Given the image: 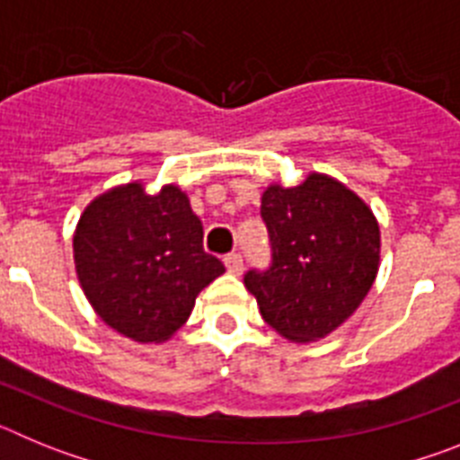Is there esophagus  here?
<instances>
[{
    "label": "esophagus",
    "instance_id": "1",
    "mask_svg": "<svg viewBox=\"0 0 460 460\" xmlns=\"http://www.w3.org/2000/svg\"><path fill=\"white\" fill-rule=\"evenodd\" d=\"M226 267H227V271H230V274H234V276L242 274V271H243L242 255H239V253L226 255Z\"/></svg>",
    "mask_w": 460,
    "mask_h": 460
}]
</instances>
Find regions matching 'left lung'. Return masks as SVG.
Segmentation results:
<instances>
[{"instance_id": "8db88e82", "label": "left lung", "mask_w": 460, "mask_h": 460, "mask_svg": "<svg viewBox=\"0 0 460 460\" xmlns=\"http://www.w3.org/2000/svg\"><path fill=\"white\" fill-rule=\"evenodd\" d=\"M271 267L243 286L265 323L292 343L339 329L367 299L380 270V223L359 195L324 172L262 193Z\"/></svg>"}]
</instances>
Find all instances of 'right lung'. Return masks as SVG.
<instances>
[{"instance_id":"1","label":"right lung","mask_w":460,"mask_h":460,"mask_svg":"<svg viewBox=\"0 0 460 460\" xmlns=\"http://www.w3.org/2000/svg\"><path fill=\"white\" fill-rule=\"evenodd\" d=\"M73 262L87 302L137 343H165L195 299L226 271L202 249V223L177 184L147 193L128 181L96 195L73 233Z\"/></svg>"}]
</instances>
